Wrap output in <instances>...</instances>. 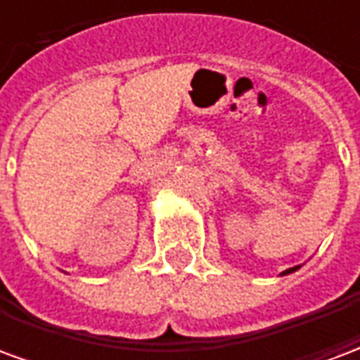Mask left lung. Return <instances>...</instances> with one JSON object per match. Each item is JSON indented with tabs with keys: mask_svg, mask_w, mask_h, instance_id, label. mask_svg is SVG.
I'll use <instances>...</instances> for the list:
<instances>
[{
	"mask_svg": "<svg viewBox=\"0 0 360 360\" xmlns=\"http://www.w3.org/2000/svg\"><path fill=\"white\" fill-rule=\"evenodd\" d=\"M299 268H301V266H293V268H289V270H285V271H281V276H287V274H291V271H295V270H299Z\"/></svg>",
	"mask_w": 360,
	"mask_h": 360,
	"instance_id": "8db88e82",
	"label": "left lung"
}]
</instances>
